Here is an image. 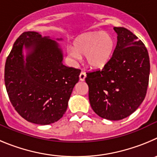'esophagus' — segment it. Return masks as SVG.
<instances>
[{
  "mask_svg": "<svg viewBox=\"0 0 157 157\" xmlns=\"http://www.w3.org/2000/svg\"><path fill=\"white\" fill-rule=\"evenodd\" d=\"M86 73H84V72H83L82 71L81 73H80V80H81V81H84V80H85V78H86Z\"/></svg>",
  "mask_w": 157,
  "mask_h": 157,
  "instance_id": "34e87169",
  "label": "esophagus"
}]
</instances>
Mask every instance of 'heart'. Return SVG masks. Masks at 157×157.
Here are the masks:
<instances>
[{
  "label": "heart",
  "instance_id": "1",
  "mask_svg": "<svg viewBox=\"0 0 157 157\" xmlns=\"http://www.w3.org/2000/svg\"><path fill=\"white\" fill-rule=\"evenodd\" d=\"M116 47L115 39L106 32L84 33L76 38L73 47L67 48L72 59L77 60L80 56H85L87 64L94 68H101L113 54Z\"/></svg>",
  "mask_w": 157,
  "mask_h": 157
}]
</instances>
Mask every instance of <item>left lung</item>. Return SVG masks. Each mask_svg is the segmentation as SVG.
Listing matches in <instances>:
<instances>
[{
	"label": "left lung",
	"mask_w": 157,
	"mask_h": 157,
	"mask_svg": "<svg viewBox=\"0 0 157 157\" xmlns=\"http://www.w3.org/2000/svg\"><path fill=\"white\" fill-rule=\"evenodd\" d=\"M117 43L112 57L101 70L87 73L89 101L97 115L120 121L142 104L149 85L150 63L141 40L124 27H114Z\"/></svg>",
	"instance_id": "8db88e82"
}]
</instances>
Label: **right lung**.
I'll return each instance as SVG.
<instances>
[{"label": "right lung", "instance_id": "obj_1", "mask_svg": "<svg viewBox=\"0 0 157 157\" xmlns=\"http://www.w3.org/2000/svg\"><path fill=\"white\" fill-rule=\"evenodd\" d=\"M63 59L59 44L37 32H24L14 43L5 63V87L15 109L29 122L53 124L66 113L80 70L64 66Z\"/></svg>", "mask_w": 157, "mask_h": 157}]
</instances>
